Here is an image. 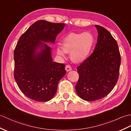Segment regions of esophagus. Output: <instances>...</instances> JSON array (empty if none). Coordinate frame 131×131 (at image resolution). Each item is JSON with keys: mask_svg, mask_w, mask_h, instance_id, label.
Here are the masks:
<instances>
[{"mask_svg": "<svg viewBox=\"0 0 131 131\" xmlns=\"http://www.w3.org/2000/svg\"><path fill=\"white\" fill-rule=\"evenodd\" d=\"M65 70H66V71L67 72H69L70 71H71V70H72V69L71 68V66H70V65H66V67H65Z\"/></svg>", "mask_w": 131, "mask_h": 131, "instance_id": "obj_1", "label": "esophagus"}]
</instances>
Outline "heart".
Listing matches in <instances>:
<instances>
[{
    "label": "heart",
    "mask_w": 131,
    "mask_h": 131,
    "mask_svg": "<svg viewBox=\"0 0 131 131\" xmlns=\"http://www.w3.org/2000/svg\"><path fill=\"white\" fill-rule=\"evenodd\" d=\"M94 42L95 39L90 32L70 33L63 38L62 47H57V53L65 57V53H70L72 61L81 63L87 60L90 55Z\"/></svg>",
    "instance_id": "heart-1"
}]
</instances>
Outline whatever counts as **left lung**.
I'll use <instances>...</instances> for the list:
<instances>
[{"label": "left lung", "instance_id": "1", "mask_svg": "<svg viewBox=\"0 0 131 131\" xmlns=\"http://www.w3.org/2000/svg\"><path fill=\"white\" fill-rule=\"evenodd\" d=\"M95 27L98 33L95 49L77 68L79 78L76 92L86 101L102 99L111 93L117 83L121 65L117 41L104 27Z\"/></svg>", "mask_w": 131, "mask_h": 131}]
</instances>
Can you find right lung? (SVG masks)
<instances>
[{
    "instance_id": "right-lung-1",
    "label": "right lung",
    "mask_w": 131,
    "mask_h": 131,
    "mask_svg": "<svg viewBox=\"0 0 131 131\" xmlns=\"http://www.w3.org/2000/svg\"><path fill=\"white\" fill-rule=\"evenodd\" d=\"M64 23L39 20L20 36L14 50V79L27 97L37 102L53 98L59 81L66 74L65 65L52 61V48Z\"/></svg>"
}]
</instances>
